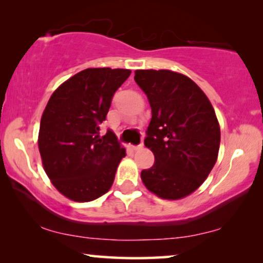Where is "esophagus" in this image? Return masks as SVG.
<instances>
[{
	"instance_id": "34e87169",
	"label": "esophagus",
	"mask_w": 263,
	"mask_h": 263,
	"mask_svg": "<svg viewBox=\"0 0 263 263\" xmlns=\"http://www.w3.org/2000/svg\"><path fill=\"white\" fill-rule=\"evenodd\" d=\"M143 147L142 143H140V145H136V146H133V149L134 151H140Z\"/></svg>"
}]
</instances>
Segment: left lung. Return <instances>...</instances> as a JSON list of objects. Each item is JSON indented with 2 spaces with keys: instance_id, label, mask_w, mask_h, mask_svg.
Listing matches in <instances>:
<instances>
[{
  "instance_id": "8db88e82",
  "label": "left lung",
  "mask_w": 263,
  "mask_h": 263,
  "mask_svg": "<svg viewBox=\"0 0 263 263\" xmlns=\"http://www.w3.org/2000/svg\"><path fill=\"white\" fill-rule=\"evenodd\" d=\"M134 80L152 109L145 146L154 164L141 171L143 184L161 199H182L202 184L217 161L220 128L213 106L192 79L176 71L135 70Z\"/></svg>"
}]
</instances>
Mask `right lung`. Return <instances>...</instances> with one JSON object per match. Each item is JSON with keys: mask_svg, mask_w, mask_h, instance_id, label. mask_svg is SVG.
I'll return each mask as SVG.
<instances>
[{"mask_svg": "<svg viewBox=\"0 0 263 263\" xmlns=\"http://www.w3.org/2000/svg\"><path fill=\"white\" fill-rule=\"evenodd\" d=\"M129 69L88 68L63 82L43 112L38 147L52 184L68 199L88 202L109 192L125 149L112 130L99 135L115 92Z\"/></svg>", "mask_w": 263, "mask_h": 263, "instance_id": "add662e5", "label": "right lung"}]
</instances>
